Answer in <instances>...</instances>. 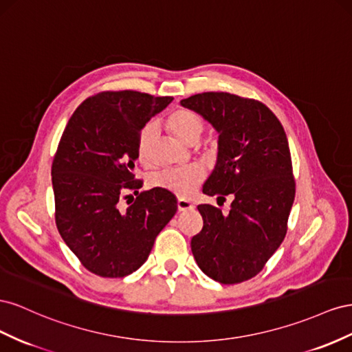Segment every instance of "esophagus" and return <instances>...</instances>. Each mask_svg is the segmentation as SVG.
I'll list each match as a JSON object with an SVG mask.
<instances>
[{"instance_id": "esophagus-1", "label": "esophagus", "mask_w": 352, "mask_h": 352, "mask_svg": "<svg viewBox=\"0 0 352 352\" xmlns=\"http://www.w3.org/2000/svg\"><path fill=\"white\" fill-rule=\"evenodd\" d=\"M177 208H178V212H184V210L193 209V208H195V205H193L192 202H188V200H186V199H178Z\"/></svg>"}]
</instances>
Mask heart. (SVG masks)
<instances>
[{"label": "heart", "mask_w": 352, "mask_h": 352, "mask_svg": "<svg viewBox=\"0 0 352 352\" xmlns=\"http://www.w3.org/2000/svg\"><path fill=\"white\" fill-rule=\"evenodd\" d=\"M168 128L179 142L184 144H196L205 131V122L193 110L177 109L168 116ZM156 128L153 124H147L137 140V155L140 162H147V150L155 137ZM205 170L199 165H188L184 168H168L152 175L150 184L156 188L165 190L179 197H187L193 190L204 182Z\"/></svg>", "instance_id": "1"}]
</instances>
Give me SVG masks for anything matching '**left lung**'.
Returning a JSON list of instances; mask_svg holds the SVG:
<instances>
[{
	"mask_svg": "<svg viewBox=\"0 0 352 352\" xmlns=\"http://www.w3.org/2000/svg\"><path fill=\"white\" fill-rule=\"evenodd\" d=\"M218 133L217 164L204 193L232 196L228 214L199 205L204 228L192 239L199 268L223 285L255 277L282 245L295 199L285 129L258 100L202 93L182 100Z\"/></svg>",
	"mask_w": 352,
	"mask_h": 352,
	"instance_id": "obj_1",
	"label": "left lung"
}]
</instances>
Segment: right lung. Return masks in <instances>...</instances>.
<instances>
[{"mask_svg": "<svg viewBox=\"0 0 352 352\" xmlns=\"http://www.w3.org/2000/svg\"><path fill=\"white\" fill-rule=\"evenodd\" d=\"M173 97L104 91L70 116L52 166L56 226L81 264L100 277H125L142 267L155 239L177 212V197L160 188L138 193L137 140ZM134 191L130 206L118 200Z\"/></svg>", "mask_w": 352, "mask_h": 352, "instance_id": "add662e5", "label": "right lung"}]
</instances>
